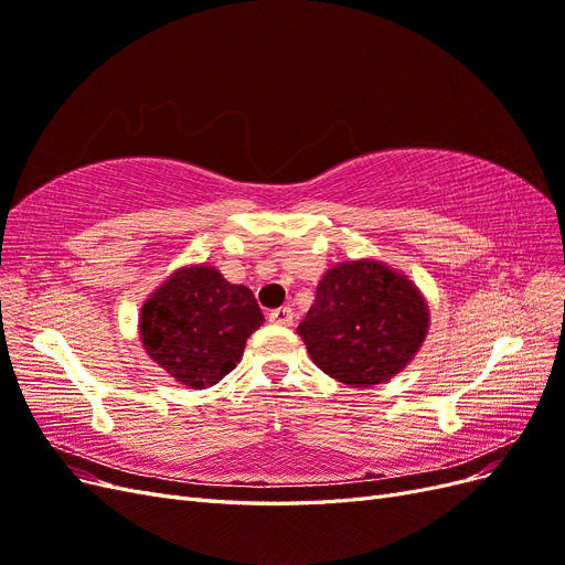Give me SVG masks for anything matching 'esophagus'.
<instances>
[{"label":"esophagus","instance_id":"esophagus-1","mask_svg":"<svg viewBox=\"0 0 565 565\" xmlns=\"http://www.w3.org/2000/svg\"><path fill=\"white\" fill-rule=\"evenodd\" d=\"M268 320H270L273 324H282V328H289V324L295 322V311L289 309V306H282V309L270 311V313H268Z\"/></svg>","mask_w":565,"mask_h":565}]
</instances>
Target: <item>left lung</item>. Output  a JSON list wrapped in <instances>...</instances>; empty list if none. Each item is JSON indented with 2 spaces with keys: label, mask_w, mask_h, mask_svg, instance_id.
I'll return each mask as SVG.
<instances>
[{
  "label": "left lung",
  "mask_w": 565,
  "mask_h": 565,
  "mask_svg": "<svg viewBox=\"0 0 565 565\" xmlns=\"http://www.w3.org/2000/svg\"><path fill=\"white\" fill-rule=\"evenodd\" d=\"M429 322V303L403 270L358 259L324 270L297 334L324 374L367 388L409 365Z\"/></svg>",
  "instance_id": "left-lung-1"
}]
</instances>
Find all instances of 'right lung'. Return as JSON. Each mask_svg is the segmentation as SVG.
I'll use <instances>...</instances> for the list:
<instances>
[{
    "instance_id": "1",
    "label": "right lung",
    "mask_w": 565,
    "mask_h": 565,
    "mask_svg": "<svg viewBox=\"0 0 565 565\" xmlns=\"http://www.w3.org/2000/svg\"><path fill=\"white\" fill-rule=\"evenodd\" d=\"M264 324L252 289L228 282L210 264H191L167 276L141 306L139 339L169 377L207 388L235 370L247 337Z\"/></svg>"
}]
</instances>
